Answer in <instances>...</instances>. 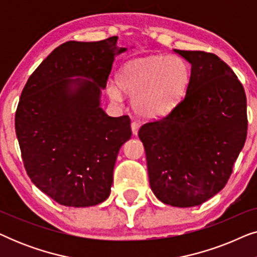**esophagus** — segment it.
Returning <instances> with one entry per match:
<instances>
[{"label":"esophagus","instance_id":"obj_1","mask_svg":"<svg viewBox=\"0 0 257 257\" xmlns=\"http://www.w3.org/2000/svg\"><path fill=\"white\" fill-rule=\"evenodd\" d=\"M131 128H132L133 136L138 135V131H139V124H138V122H137V121H132V122H131Z\"/></svg>","mask_w":257,"mask_h":257}]
</instances>
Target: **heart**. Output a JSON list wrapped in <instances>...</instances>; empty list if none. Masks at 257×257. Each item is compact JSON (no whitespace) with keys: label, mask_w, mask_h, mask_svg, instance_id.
<instances>
[{"label":"heart","mask_w":257,"mask_h":257,"mask_svg":"<svg viewBox=\"0 0 257 257\" xmlns=\"http://www.w3.org/2000/svg\"><path fill=\"white\" fill-rule=\"evenodd\" d=\"M191 71L179 56H149L126 62L117 75V85L107 87L113 101L122 92L132 96L133 111L139 117L157 120L170 114L187 91Z\"/></svg>","instance_id":"obj_1"}]
</instances>
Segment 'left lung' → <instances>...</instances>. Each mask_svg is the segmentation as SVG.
Instances as JSON below:
<instances>
[{
	"mask_svg": "<svg viewBox=\"0 0 257 257\" xmlns=\"http://www.w3.org/2000/svg\"><path fill=\"white\" fill-rule=\"evenodd\" d=\"M191 64L181 103L138 132L150 186L161 202L194 207L229 179L247 138V98L229 66L216 55L173 49Z\"/></svg>",
	"mask_w": 257,
	"mask_h": 257,
	"instance_id": "8db88e82",
	"label": "left lung"
}]
</instances>
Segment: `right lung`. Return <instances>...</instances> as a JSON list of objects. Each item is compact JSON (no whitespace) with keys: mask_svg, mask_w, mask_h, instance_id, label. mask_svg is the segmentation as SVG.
I'll use <instances>...</instances> for the list:
<instances>
[{"mask_svg":"<svg viewBox=\"0 0 257 257\" xmlns=\"http://www.w3.org/2000/svg\"><path fill=\"white\" fill-rule=\"evenodd\" d=\"M117 36L70 41L56 48L29 77L15 115L24 167L33 184L59 205L105 201L120 147L131 138L128 115L101 108Z\"/></svg>","mask_w":257,"mask_h":257,"instance_id":"right-lung-1","label":"right lung"}]
</instances>
